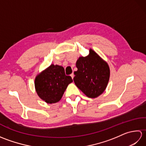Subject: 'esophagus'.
<instances>
[{
	"label": "esophagus",
	"mask_w": 146,
	"mask_h": 146,
	"mask_svg": "<svg viewBox=\"0 0 146 146\" xmlns=\"http://www.w3.org/2000/svg\"><path fill=\"white\" fill-rule=\"evenodd\" d=\"M70 76H71V78H72V79H73V78H74V76H75V75H74V73H71V75H70Z\"/></svg>",
	"instance_id": "esophagus-1"
}]
</instances>
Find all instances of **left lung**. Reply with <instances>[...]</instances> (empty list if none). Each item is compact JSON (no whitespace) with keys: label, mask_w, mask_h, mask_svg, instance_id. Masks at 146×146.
Returning a JSON list of instances; mask_svg holds the SVG:
<instances>
[{"label":"left lung","mask_w":146,"mask_h":146,"mask_svg":"<svg viewBox=\"0 0 146 146\" xmlns=\"http://www.w3.org/2000/svg\"><path fill=\"white\" fill-rule=\"evenodd\" d=\"M78 70L74 72L76 86L86 96L95 98L104 93L110 78V68L97 52L90 49L89 54L80 56L76 62Z\"/></svg>","instance_id":"obj_1"}]
</instances>
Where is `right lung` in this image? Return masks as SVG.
<instances>
[{"label":"right lung","mask_w":146,"mask_h":146,"mask_svg":"<svg viewBox=\"0 0 146 146\" xmlns=\"http://www.w3.org/2000/svg\"><path fill=\"white\" fill-rule=\"evenodd\" d=\"M72 82L71 77L65 75L63 66L51 64L36 76L35 86L39 98L51 104L61 100L67 86Z\"/></svg>","instance_id":"1"}]
</instances>
